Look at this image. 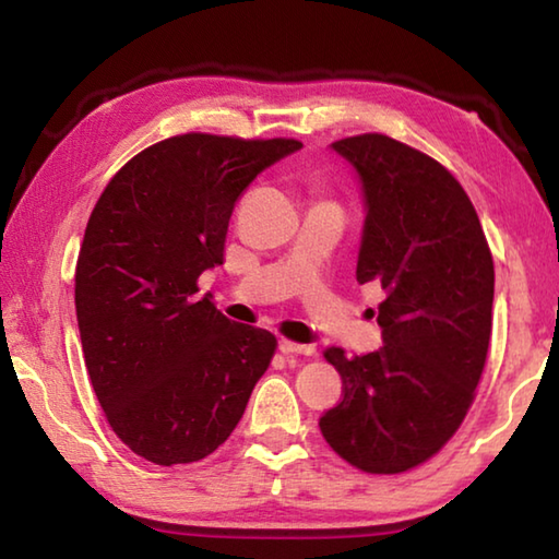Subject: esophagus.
Segmentation results:
<instances>
[{
	"label": "esophagus",
	"instance_id": "esophagus-1",
	"mask_svg": "<svg viewBox=\"0 0 559 559\" xmlns=\"http://www.w3.org/2000/svg\"><path fill=\"white\" fill-rule=\"evenodd\" d=\"M278 349L283 355H313V345H300V343H290V340H281Z\"/></svg>",
	"mask_w": 559,
	"mask_h": 559
}]
</instances>
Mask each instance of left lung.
Wrapping results in <instances>:
<instances>
[{
	"instance_id": "8db88e82",
	"label": "left lung",
	"mask_w": 559,
	"mask_h": 559,
	"mask_svg": "<svg viewBox=\"0 0 559 559\" xmlns=\"http://www.w3.org/2000/svg\"><path fill=\"white\" fill-rule=\"evenodd\" d=\"M330 147L362 187L357 281L384 290V347L359 357L325 349L345 392L320 416V431L359 471L402 473L456 433L476 394L493 320V257L468 194L437 159L380 132Z\"/></svg>"
}]
</instances>
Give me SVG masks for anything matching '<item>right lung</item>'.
<instances>
[{
	"label": "right lung",
	"mask_w": 559,
	"mask_h": 559,
	"mask_svg": "<svg viewBox=\"0 0 559 559\" xmlns=\"http://www.w3.org/2000/svg\"><path fill=\"white\" fill-rule=\"evenodd\" d=\"M298 140L206 132L143 150L103 189L75 263V318L93 392L138 456L173 466L229 439L276 353L269 330L197 296L224 263L234 204Z\"/></svg>",
	"instance_id": "add662e5"
}]
</instances>
